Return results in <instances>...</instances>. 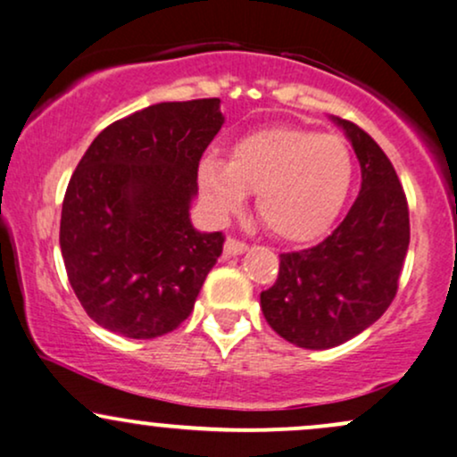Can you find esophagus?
Returning <instances> with one entry per match:
<instances>
[{
	"label": "esophagus",
	"mask_w": 457,
	"mask_h": 457,
	"mask_svg": "<svg viewBox=\"0 0 457 457\" xmlns=\"http://www.w3.org/2000/svg\"><path fill=\"white\" fill-rule=\"evenodd\" d=\"M246 249H249V245L243 243V240L228 238L223 245V255L225 258H234V255H243Z\"/></svg>",
	"instance_id": "esophagus-1"
}]
</instances>
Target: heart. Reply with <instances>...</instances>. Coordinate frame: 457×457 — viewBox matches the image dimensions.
I'll use <instances>...</instances> for the list:
<instances>
[{"instance_id": "obj_1", "label": "heart", "mask_w": 457, "mask_h": 457, "mask_svg": "<svg viewBox=\"0 0 457 457\" xmlns=\"http://www.w3.org/2000/svg\"><path fill=\"white\" fill-rule=\"evenodd\" d=\"M353 176V156L337 135L269 127L236 139L228 161L204 156L197 167V187L217 219L238 212L246 191H255L262 223L277 238L312 243L342 214Z\"/></svg>"}]
</instances>
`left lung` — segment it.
<instances>
[{"label":"left lung","mask_w":457,"mask_h":457,"mask_svg":"<svg viewBox=\"0 0 457 457\" xmlns=\"http://www.w3.org/2000/svg\"><path fill=\"white\" fill-rule=\"evenodd\" d=\"M330 120L359 159V197L322 243L281 253L275 286L260 295L270 328L307 350L348 342L386 312L411 243L406 195L391 161L363 129Z\"/></svg>","instance_id":"8db88e82"}]
</instances>
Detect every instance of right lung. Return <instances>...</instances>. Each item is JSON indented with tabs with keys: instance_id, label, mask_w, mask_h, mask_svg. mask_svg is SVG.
<instances>
[{
	"instance_id": "obj_1",
	"label": "right lung",
	"mask_w": 457,
	"mask_h": 457,
	"mask_svg": "<svg viewBox=\"0 0 457 457\" xmlns=\"http://www.w3.org/2000/svg\"><path fill=\"white\" fill-rule=\"evenodd\" d=\"M223 122L219 98L150 104L104 129L79 161L60 246L79 303L103 328L152 339L193 312L225 243L188 212L199 159Z\"/></svg>"
}]
</instances>
